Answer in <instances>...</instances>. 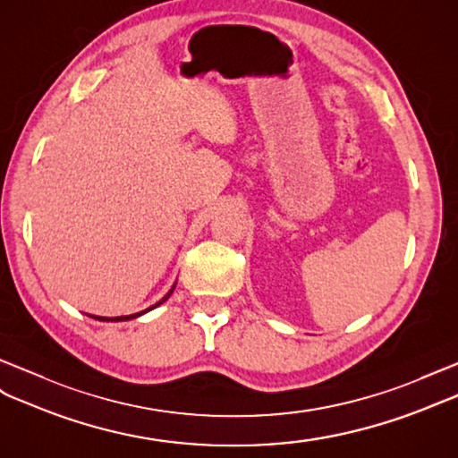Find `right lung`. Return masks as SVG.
<instances>
[{"label":"right lung","mask_w":458,"mask_h":458,"mask_svg":"<svg viewBox=\"0 0 458 458\" xmlns=\"http://www.w3.org/2000/svg\"><path fill=\"white\" fill-rule=\"evenodd\" d=\"M176 285V284H174ZM174 285H173V289H174ZM173 289H171V292L169 293H166L161 301H159V303H155L153 307H149V309H145V310H141V313H136V315H126V317H114V318H108V317H93L91 315V318H97V320H103V322H122V320H131V318H138V317H141L143 313H148V310H151V309H155V307H159L161 303H165V301L166 299H169L171 297V293H173Z\"/></svg>","instance_id":"1"}]
</instances>
